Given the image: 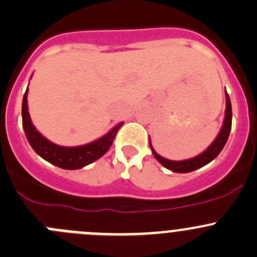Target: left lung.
Listing matches in <instances>:
<instances>
[{"instance_id": "1", "label": "left lung", "mask_w": 257, "mask_h": 257, "mask_svg": "<svg viewBox=\"0 0 257 257\" xmlns=\"http://www.w3.org/2000/svg\"><path fill=\"white\" fill-rule=\"evenodd\" d=\"M225 96H226V110H225V118H223L222 126H221L220 132H218L215 141L208 146V148L206 149V151H203L202 153H200L198 156L189 159H183V161H171V159H167L164 158V157L159 156V154L154 151L153 146H152L151 143V139H149V146H151L152 153H153V156L156 157V159L162 164V166L166 167V168L169 169V171L177 172V173H188V172L196 171V169L208 164L210 162H212L218 154H220V152L222 151L226 142H227L228 136H230V132H231V124H232V108H231L230 96H228L226 89H225Z\"/></svg>"}]
</instances>
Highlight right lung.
<instances>
[{
	"instance_id": "obj_1",
	"label": "right lung",
	"mask_w": 257,
	"mask_h": 257,
	"mask_svg": "<svg viewBox=\"0 0 257 257\" xmlns=\"http://www.w3.org/2000/svg\"><path fill=\"white\" fill-rule=\"evenodd\" d=\"M27 93H29V88L26 89V93L22 99V125H24L27 141L32 149L41 158L59 168L80 169L103 157L113 144L119 128L124 124L123 121L116 124L108 133L88 144L76 147L59 146L45 138L32 124L29 113V105H27Z\"/></svg>"
}]
</instances>
